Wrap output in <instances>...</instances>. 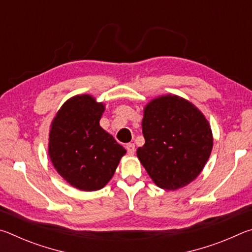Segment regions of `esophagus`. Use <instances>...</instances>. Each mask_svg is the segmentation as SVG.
<instances>
[{"label": "esophagus", "instance_id": "esophagus-1", "mask_svg": "<svg viewBox=\"0 0 252 252\" xmlns=\"http://www.w3.org/2000/svg\"><path fill=\"white\" fill-rule=\"evenodd\" d=\"M126 151H127V153H129V155H134L135 146L133 143H127L126 146Z\"/></svg>", "mask_w": 252, "mask_h": 252}]
</instances>
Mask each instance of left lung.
Returning <instances> with one entry per match:
<instances>
[{
	"label": "left lung",
	"instance_id": "8db88e82",
	"mask_svg": "<svg viewBox=\"0 0 252 252\" xmlns=\"http://www.w3.org/2000/svg\"><path fill=\"white\" fill-rule=\"evenodd\" d=\"M144 146L136 156L152 181L177 190L197 178L211 155L210 125L197 106L174 94L161 95L146 105L142 119Z\"/></svg>",
	"mask_w": 252,
	"mask_h": 252
}]
</instances>
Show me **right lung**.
<instances>
[{"label":"right lung","instance_id":"add662e5","mask_svg":"<svg viewBox=\"0 0 252 252\" xmlns=\"http://www.w3.org/2000/svg\"><path fill=\"white\" fill-rule=\"evenodd\" d=\"M105 105L75 95L51 123L49 156L58 173L81 191L100 190L113 177L126 149L100 126Z\"/></svg>","mask_w":252,"mask_h":252}]
</instances>
